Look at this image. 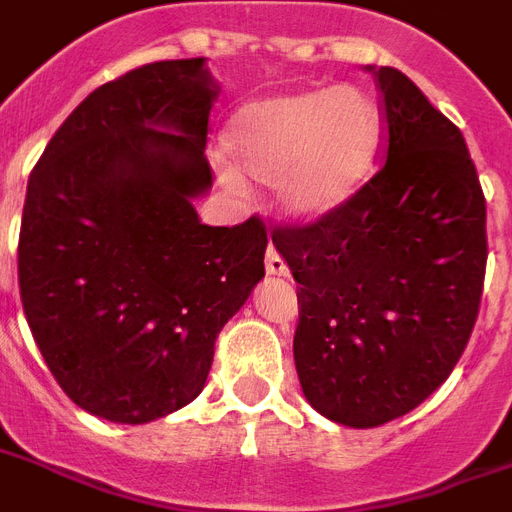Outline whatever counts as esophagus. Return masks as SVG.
I'll use <instances>...</instances> for the list:
<instances>
[{"label":"esophagus","mask_w":512,"mask_h":512,"mask_svg":"<svg viewBox=\"0 0 512 512\" xmlns=\"http://www.w3.org/2000/svg\"><path fill=\"white\" fill-rule=\"evenodd\" d=\"M265 270H268V276H289V268L283 263V257L278 255L273 247H270L268 255H265Z\"/></svg>","instance_id":"esophagus-1"}]
</instances>
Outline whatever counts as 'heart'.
Here are the masks:
<instances>
[{
	"label": "heart",
	"mask_w": 512,
	"mask_h": 512,
	"mask_svg": "<svg viewBox=\"0 0 512 512\" xmlns=\"http://www.w3.org/2000/svg\"><path fill=\"white\" fill-rule=\"evenodd\" d=\"M226 148L247 174L276 182L289 216L325 218L369 179L382 148V117L356 85L315 88L252 101L236 111ZM226 182L239 184L234 169Z\"/></svg>",
	"instance_id": "1"
}]
</instances>
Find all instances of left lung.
<instances>
[{
	"label": "left lung",
	"instance_id": "1",
	"mask_svg": "<svg viewBox=\"0 0 512 512\" xmlns=\"http://www.w3.org/2000/svg\"><path fill=\"white\" fill-rule=\"evenodd\" d=\"M388 156L336 213L276 229L299 283L304 398L330 422L380 427L448 380L487 268V205L461 130L395 67H372Z\"/></svg>",
	"mask_w": 512,
	"mask_h": 512
}]
</instances>
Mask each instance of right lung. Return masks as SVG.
I'll list each match as a JSON object with an SVG mask.
<instances>
[{"mask_svg": "<svg viewBox=\"0 0 512 512\" xmlns=\"http://www.w3.org/2000/svg\"><path fill=\"white\" fill-rule=\"evenodd\" d=\"M218 83L205 57L101 85L28 179L17 278L25 320L88 414L145 424L205 388L216 338L265 276L263 221L205 226V140Z\"/></svg>", "mask_w": 512, "mask_h": 512, "instance_id": "add662e5", "label": "right lung"}]
</instances>
